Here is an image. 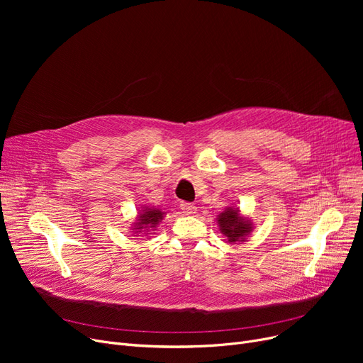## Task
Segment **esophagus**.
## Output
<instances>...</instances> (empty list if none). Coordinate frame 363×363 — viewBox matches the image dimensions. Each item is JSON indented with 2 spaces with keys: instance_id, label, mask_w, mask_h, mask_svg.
Returning a JSON list of instances; mask_svg holds the SVG:
<instances>
[{
  "instance_id": "esophagus-1",
  "label": "esophagus",
  "mask_w": 363,
  "mask_h": 363,
  "mask_svg": "<svg viewBox=\"0 0 363 363\" xmlns=\"http://www.w3.org/2000/svg\"><path fill=\"white\" fill-rule=\"evenodd\" d=\"M181 208H182V212L185 215H188V216L197 213V207L194 204H191V203H181Z\"/></svg>"
}]
</instances>
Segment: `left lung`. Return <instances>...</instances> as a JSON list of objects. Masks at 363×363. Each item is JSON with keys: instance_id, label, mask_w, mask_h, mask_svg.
<instances>
[{"instance_id": "8db88e82", "label": "left lung", "mask_w": 363, "mask_h": 363, "mask_svg": "<svg viewBox=\"0 0 363 363\" xmlns=\"http://www.w3.org/2000/svg\"><path fill=\"white\" fill-rule=\"evenodd\" d=\"M218 226L226 241L231 244L245 241L253 231V222L244 218L237 206H228L222 213L218 215Z\"/></svg>"}]
</instances>
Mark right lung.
<instances>
[{
  "label": "right lung",
  "mask_w": 363,
  "mask_h": 363,
  "mask_svg": "<svg viewBox=\"0 0 363 363\" xmlns=\"http://www.w3.org/2000/svg\"><path fill=\"white\" fill-rule=\"evenodd\" d=\"M166 212H163L162 208L155 207V206H144L141 207V211L138 212V216L132 225V233L133 234H150L151 231H156L157 225L162 222V219L164 218ZM137 237V235H133Z\"/></svg>",
  "instance_id": "right-lung-1"
}]
</instances>
